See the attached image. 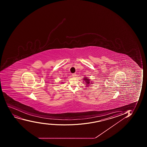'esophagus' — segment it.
<instances>
[{
	"instance_id": "esophagus-1",
	"label": "esophagus",
	"mask_w": 147,
	"mask_h": 147,
	"mask_svg": "<svg viewBox=\"0 0 147 147\" xmlns=\"http://www.w3.org/2000/svg\"><path fill=\"white\" fill-rule=\"evenodd\" d=\"M72 76L73 77H75L76 76V73H73V74H72Z\"/></svg>"
}]
</instances>
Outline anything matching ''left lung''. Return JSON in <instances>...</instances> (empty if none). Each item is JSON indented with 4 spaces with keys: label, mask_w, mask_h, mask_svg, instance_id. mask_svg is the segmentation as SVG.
Segmentation results:
<instances>
[{
    "label": "left lung",
    "mask_w": 147,
    "mask_h": 147,
    "mask_svg": "<svg viewBox=\"0 0 147 147\" xmlns=\"http://www.w3.org/2000/svg\"><path fill=\"white\" fill-rule=\"evenodd\" d=\"M83 80H85V83L87 86H88L90 84H92V82H90V80L89 79H88L87 78L84 77L83 78ZM87 87V86H86Z\"/></svg>",
    "instance_id": "left-lung-1"
}]
</instances>
